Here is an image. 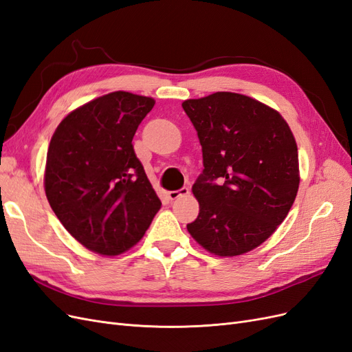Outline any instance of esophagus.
<instances>
[{
  "mask_svg": "<svg viewBox=\"0 0 352 352\" xmlns=\"http://www.w3.org/2000/svg\"><path fill=\"white\" fill-rule=\"evenodd\" d=\"M189 194V188H186V186H184V188H180V189H177V190H170V192L167 194V197H168V199H177V198H180V197H185V195H188Z\"/></svg>",
  "mask_w": 352,
  "mask_h": 352,
  "instance_id": "obj_1",
  "label": "esophagus"
}]
</instances>
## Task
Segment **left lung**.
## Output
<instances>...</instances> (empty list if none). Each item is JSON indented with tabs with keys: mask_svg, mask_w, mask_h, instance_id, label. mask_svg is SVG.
Returning <instances> with one entry per match:
<instances>
[{
	"mask_svg": "<svg viewBox=\"0 0 352 352\" xmlns=\"http://www.w3.org/2000/svg\"><path fill=\"white\" fill-rule=\"evenodd\" d=\"M182 107L204 164L192 186L199 214L188 232L220 257L257 248L285 220L300 186L289 126L265 104L233 92L186 100Z\"/></svg>",
	"mask_w": 352,
	"mask_h": 352,
	"instance_id": "1",
	"label": "left lung"
}]
</instances>
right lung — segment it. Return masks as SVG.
Instances as JSON below:
<instances>
[{
  "instance_id": "obj_1",
  "label": "right lung",
  "mask_w": 352,
  "mask_h": 352,
  "mask_svg": "<svg viewBox=\"0 0 352 352\" xmlns=\"http://www.w3.org/2000/svg\"><path fill=\"white\" fill-rule=\"evenodd\" d=\"M154 104L124 91L102 95L65 117L51 138L48 202L70 235L97 254L132 248L162 207L132 145Z\"/></svg>"
}]
</instances>
